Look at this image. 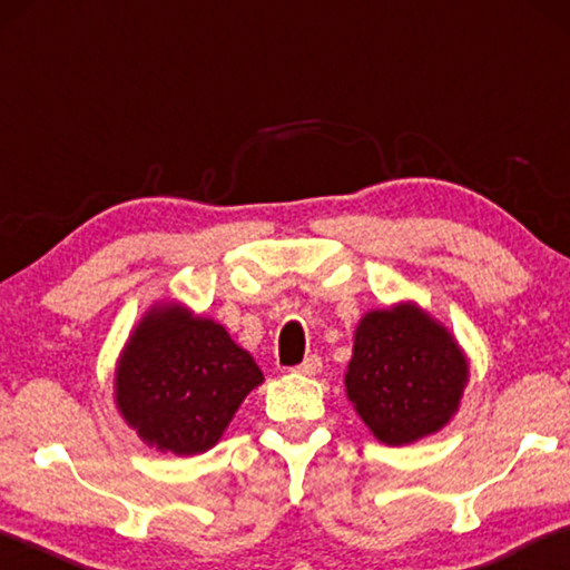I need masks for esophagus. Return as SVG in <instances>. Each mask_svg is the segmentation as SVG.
<instances>
[{
    "label": "esophagus",
    "instance_id": "esophagus-1",
    "mask_svg": "<svg viewBox=\"0 0 570 570\" xmlns=\"http://www.w3.org/2000/svg\"><path fill=\"white\" fill-rule=\"evenodd\" d=\"M296 374H304V377H314V374L322 372V356L308 354L302 364H296Z\"/></svg>",
    "mask_w": 570,
    "mask_h": 570
}]
</instances>
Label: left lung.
Segmentation results:
<instances>
[{
    "instance_id": "obj_1",
    "label": "left lung",
    "mask_w": 570,
    "mask_h": 570,
    "mask_svg": "<svg viewBox=\"0 0 570 570\" xmlns=\"http://www.w3.org/2000/svg\"><path fill=\"white\" fill-rule=\"evenodd\" d=\"M354 410L387 445L445 428L468 382V362L445 326L417 306L370 312L356 326L346 372Z\"/></svg>"
}]
</instances>
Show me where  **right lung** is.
<instances>
[{"label": "right lung", "mask_w": 570, "mask_h": 570, "mask_svg": "<svg viewBox=\"0 0 570 570\" xmlns=\"http://www.w3.org/2000/svg\"><path fill=\"white\" fill-rule=\"evenodd\" d=\"M264 382L224 326L160 306L132 332L115 372L122 417L150 448L198 455L216 445L246 394Z\"/></svg>", "instance_id": "obj_1"}]
</instances>
